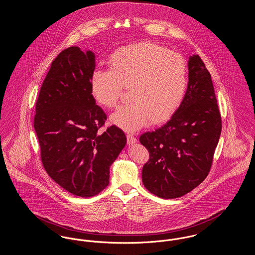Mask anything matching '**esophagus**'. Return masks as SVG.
Segmentation results:
<instances>
[{"label": "esophagus", "mask_w": 255, "mask_h": 255, "mask_svg": "<svg viewBox=\"0 0 255 255\" xmlns=\"http://www.w3.org/2000/svg\"><path fill=\"white\" fill-rule=\"evenodd\" d=\"M127 142L128 144H133L136 142V138L133 133H127Z\"/></svg>", "instance_id": "esophagus-1"}]
</instances>
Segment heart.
I'll return each mask as SVG.
<instances>
[{
	"label": "heart",
	"mask_w": 255,
	"mask_h": 255,
	"mask_svg": "<svg viewBox=\"0 0 255 255\" xmlns=\"http://www.w3.org/2000/svg\"><path fill=\"white\" fill-rule=\"evenodd\" d=\"M109 67L93 72L91 90L98 104L113 108L122 90L130 88L132 102L111 116L122 129L136 131L149 120L162 122L180 107L187 87V68L180 54L158 44L138 43L114 51Z\"/></svg>",
	"instance_id": "obj_1"
}]
</instances>
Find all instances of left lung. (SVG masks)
Here are the masks:
<instances>
[{
    "instance_id": "8db88e82",
    "label": "left lung",
    "mask_w": 255,
    "mask_h": 255,
    "mask_svg": "<svg viewBox=\"0 0 255 255\" xmlns=\"http://www.w3.org/2000/svg\"><path fill=\"white\" fill-rule=\"evenodd\" d=\"M222 131L211 75L199 55L188 60V84L171 119L139 141L149 152L142 168L148 191L162 199L190 192L208 175Z\"/></svg>"
}]
</instances>
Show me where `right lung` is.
<instances>
[{
    "mask_svg": "<svg viewBox=\"0 0 255 255\" xmlns=\"http://www.w3.org/2000/svg\"><path fill=\"white\" fill-rule=\"evenodd\" d=\"M93 51L64 49L52 61L37 98L34 129L49 177L70 193L89 198L109 184L110 166L126 144L92 95Z\"/></svg>",
    "mask_w": 255,
    "mask_h": 255,
    "instance_id": "obj_1",
    "label": "right lung"
}]
</instances>
